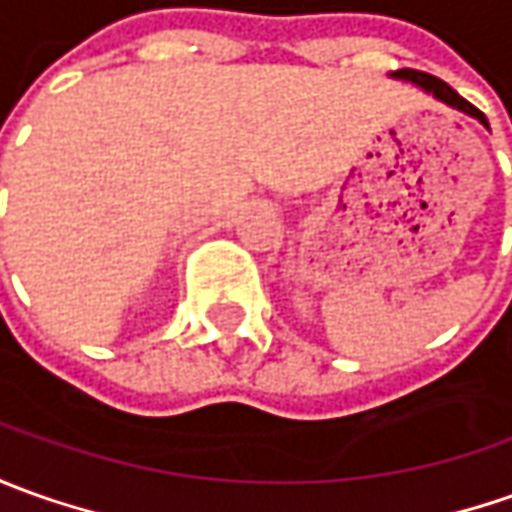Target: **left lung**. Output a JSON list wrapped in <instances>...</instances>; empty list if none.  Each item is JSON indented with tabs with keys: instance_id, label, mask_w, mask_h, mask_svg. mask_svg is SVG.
Wrapping results in <instances>:
<instances>
[{
	"instance_id": "obj_1",
	"label": "left lung",
	"mask_w": 512,
	"mask_h": 512,
	"mask_svg": "<svg viewBox=\"0 0 512 512\" xmlns=\"http://www.w3.org/2000/svg\"><path fill=\"white\" fill-rule=\"evenodd\" d=\"M392 78H398V81H412L415 86H420L423 92H429L431 97H437L440 103H446V106L462 111V114H468V117H476L482 125H488V120H485V114H482V111L476 109V106H471L465 97L457 95L446 81L434 78V75H429V72H420V69H398V72H392Z\"/></svg>"
}]
</instances>
